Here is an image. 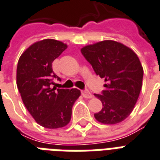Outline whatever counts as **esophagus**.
Segmentation results:
<instances>
[{
    "label": "esophagus",
    "mask_w": 160,
    "mask_h": 160,
    "mask_svg": "<svg viewBox=\"0 0 160 160\" xmlns=\"http://www.w3.org/2000/svg\"><path fill=\"white\" fill-rule=\"evenodd\" d=\"M82 96L84 97L85 98H93V94L90 93L88 90H83V91H82Z\"/></svg>",
    "instance_id": "esophagus-1"
}]
</instances>
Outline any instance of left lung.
<instances>
[{
  "instance_id": "1",
  "label": "left lung",
  "mask_w": 160,
  "mask_h": 160,
  "mask_svg": "<svg viewBox=\"0 0 160 160\" xmlns=\"http://www.w3.org/2000/svg\"><path fill=\"white\" fill-rule=\"evenodd\" d=\"M82 56L106 82L94 94L103 108L94 114L98 122L114 125L130 116L141 91L143 68L134 51L120 42L104 40L81 49Z\"/></svg>"
}]
</instances>
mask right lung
Returning <instances> with one entry per match:
<instances>
[{
	"label": "right lung",
	"mask_w": 160,
	"mask_h": 160,
	"mask_svg": "<svg viewBox=\"0 0 160 160\" xmlns=\"http://www.w3.org/2000/svg\"><path fill=\"white\" fill-rule=\"evenodd\" d=\"M67 48L56 39H45L31 44L22 53L17 67V86L30 115L42 127L56 129L71 121L75 101L81 95L78 88H53L52 62Z\"/></svg>",
	"instance_id": "1"
}]
</instances>
